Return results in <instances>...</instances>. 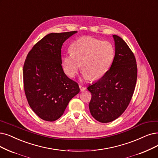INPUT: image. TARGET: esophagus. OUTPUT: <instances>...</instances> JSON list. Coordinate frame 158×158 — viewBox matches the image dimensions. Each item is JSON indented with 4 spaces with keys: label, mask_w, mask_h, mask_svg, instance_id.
Returning a JSON list of instances; mask_svg holds the SVG:
<instances>
[{
    "label": "esophagus",
    "mask_w": 158,
    "mask_h": 158,
    "mask_svg": "<svg viewBox=\"0 0 158 158\" xmlns=\"http://www.w3.org/2000/svg\"><path fill=\"white\" fill-rule=\"evenodd\" d=\"M79 87H80V91H85V90L86 89V88H85V87H84V86H82V85H79Z\"/></svg>",
    "instance_id": "esophagus-1"
}]
</instances>
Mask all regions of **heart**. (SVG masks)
<instances>
[{"instance_id": "obj_1", "label": "heart", "mask_w": 158, "mask_h": 158, "mask_svg": "<svg viewBox=\"0 0 158 158\" xmlns=\"http://www.w3.org/2000/svg\"><path fill=\"white\" fill-rule=\"evenodd\" d=\"M71 52L64 55L63 67L70 77L77 76L81 68L84 78L96 80L101 78L111 67L115 50L108 41H101L84 36L72 44Z\"/></svg>"}]
</instances>
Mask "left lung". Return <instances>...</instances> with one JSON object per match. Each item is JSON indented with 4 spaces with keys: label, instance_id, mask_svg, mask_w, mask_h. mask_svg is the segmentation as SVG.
I'll list each match as a JSON object with an SVG mask.
<instances>
[{
    "label": "left lung",
    "instance_id": "8db88e82",
    "mask_svg": "<svg viewBox=\"0 0 158 158\" xmlns=\"http://www.w3.org/2000/svg\"><path fill=\"white\" fill-rule=\"evenodd\" d=\"M115 56L110 69L87 89L91 93L89 108L97 121L107 123L121 116L133 95L137 77L135 56L126 42L117 35Z\"/></svg>",
    "mask_w": 158,
    "mask_h": 158
}]
</instances>
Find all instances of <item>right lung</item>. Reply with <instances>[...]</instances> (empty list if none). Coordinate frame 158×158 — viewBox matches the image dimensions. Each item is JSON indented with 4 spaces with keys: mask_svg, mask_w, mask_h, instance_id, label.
I'll return each instance as SVG.
<instances>
[{
    "mask_svg": "<svg viewBox=\"0 0 158 158\" xmlns=\"http://www.w3.org/2000/svg\"><path fill=\"white\" fill-rule=\"evenodd\" d=\"M77 32L47 35L33 47L25 60V94L31 110L44 121L58 119L69 101L80 92L78 84L63 70L61 53L63 43Z\"/></svg>",
    "mask_w": 158,
    "mask_h": 158,
    "instance_id": "obj_1",
    "label": "right lung"
}]
</instances>
